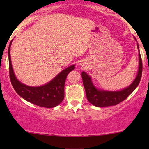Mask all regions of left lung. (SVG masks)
I'll return each mask as SVG.
<instances>
[{
    "label": "left lung",
    "mask_w": 149,
    "mask_h": 149,
    "mask_svg": "<svg viewBox=\"0 0 149 149\" xmlns=\"http://www.w3.org/2000/svg\"><path fill=\"white\" fill-rule=\"evenodd\" d=\"M137 47L139 49L138 45ZM139 66L136 78L130 86L120 91H106V90H98L94 86L91 78L84 71L82 72L81 76L83 78V85H84L85 92H86L87 99L90 102V103L95 107H104L117 105L125 100L136 89L141 80V75H142V61H141L140 53L139 54Z\"/></svg>",
    "instance_id": "8db88e82"
}]
</instances>
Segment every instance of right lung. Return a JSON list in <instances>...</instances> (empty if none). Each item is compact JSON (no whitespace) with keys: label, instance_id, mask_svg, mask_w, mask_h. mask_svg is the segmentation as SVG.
I'll use <instances>...</instances> for the list:
<instances>
[{"label":"right lung","instance_id":"1","mask_svg":"<svg viewBox=\"0 0 149 149\" xmlns=\"http://www.w3.org/2000/svg\"><path fill=\"white\" fill-rule=\"evenodd\" d=\"M10 42L8 48L10 78L13 88L17 93L27 102L41 107L53 108L57 107L64 98V84L68 74L75 69V65L69 66L61 71L57 76L47 84L39 87L26 85L17 79L10 58Z\"/></svg>","mask_w":149,"mask_h":149}]
</instances>
